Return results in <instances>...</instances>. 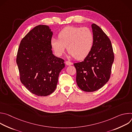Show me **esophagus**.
<instances>
[{"label": "esophagus", "instance_id": "34e87169", "mask_svg": "<svg viewBox=\"0 0 132 132\" xmlns=\"http://www.w3.org/2000/svg\"><path fill=\"white\" fill-rule=\"evenodd\" d=\"M65 63L68 66H69V65H72V63L69 61H65Z\"/></svg>", "mask_w": 132, "mask_h": 132}]
</instances>
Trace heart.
I'll list each match as a JSON object with an SVG mask.
<instances>
[{
	"label": "heart",
	"mask_w": 132,
	"mask_h": 132,
	"mask_svg": "<svg viewBox=\"0 0 132 132\" xmlns=\"http://www.w3.org/2000/svg\"><path fill=\"white\" fill-rule=\"evenodd\" d=\"M58 37L59 39L53 37L51 40V46L55 55H62L67 46L69 54L78 60L87 57L94 43L93 34L87 27H65L59 32Z\"/></svg>",
	"instance_id": "heart-1"
}]
</instances>
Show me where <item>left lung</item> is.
I'll return each mask as SVG.
<instances>
[{
	"instance_id": "8db88e82",
	"label": "left lung",
	"mask_w": 132,
	"mask_h": 132,
	"mask_svg": "<svg viewBox=\"0 0 132 132\" xmlns=\"http://www.w3.org/2000/svg\"><path fill=\"white\" fill-rule=\"evenodd\" d=\"M94 37L92 50L84 61L73 64L76 69V82L86 92L95 91L109 80L114 56L111 42L97 24L91 25Z\"/></svg>"
}]
</instances>
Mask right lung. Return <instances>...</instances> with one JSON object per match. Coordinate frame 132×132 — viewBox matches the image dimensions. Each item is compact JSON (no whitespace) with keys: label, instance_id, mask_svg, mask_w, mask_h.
Instances as JSON below:
<instances>
[{"label":"right lung","instance_id":"1","mask_svg":"<svg viewBox=\"0 0 132 132\" xmlns=\"http://www.w3.org/2000/svg\"><path fill=\"white\" fill-rule=\"evenodd\" d=\"M52 35L47 26H36L22 39L17 52L20 81L38 96H47L55 91L59 74L65 67L64 60L53 54Z\"/></svg>","mask_w":132,"mask_h":132}]
</instances>
